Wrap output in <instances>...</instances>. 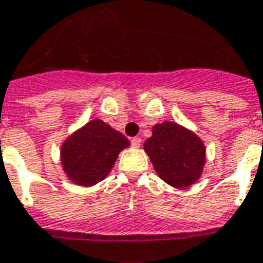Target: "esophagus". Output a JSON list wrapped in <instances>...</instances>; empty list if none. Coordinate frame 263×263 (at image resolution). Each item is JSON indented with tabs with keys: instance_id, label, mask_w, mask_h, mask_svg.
Instances as JSON below:
<instances>
[{
	"instance_id": "esophagus-1",
	"label": "esophagus",
	"mask_w": 263,
	"mask_h": 263,
	"mask_svg": "<svg viewBox=\"0 0 263 263\" xmlns=\"http://www.w3.org/2000/svg\"><path fill=\"white\" fill-rule=\"evenodd\" d=\"M141 143H142L141 138L135 137V138H132V139H131V145L134 147H139V146H141Z\"/></svg>"
}]
</instances>
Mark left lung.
I'll return each mask as SVG.
<instances>
[{"mask_svg":"<svg viewBox=\"0 0 263 263\" xmlns=\"http://www.w3.org/2000/svg\"><path fill=\"white\" fill-rule=\"evenodd\" d=\"M143 149L157 176L168 185L182 190L201 178L206 147L201 138L185 126L171 121L156 124Z\"/></svg>","mask_w":263,"mask_h":263,"instance_id":"8db88e82","label":"left lung"}]
</instances>
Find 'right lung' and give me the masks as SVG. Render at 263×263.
<instances>
[{"mask_svg": "<svg viewBox=\"0 0 263 263\" xmlns=\"http://www.w3.org/2000/svg\"><path fill=\"white\" fill-rule=\"evenodd\" d=\"M128 146L129 141L121 132L100 118L92 120L61 145L62 170L77 185H96L110 174L120 152Z\"/></svg>", "mask_w": 263, "mask_h": 263, "instance_id": "obj_1", "label": "right lung"}]
</instances>
